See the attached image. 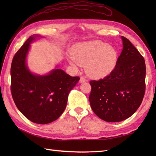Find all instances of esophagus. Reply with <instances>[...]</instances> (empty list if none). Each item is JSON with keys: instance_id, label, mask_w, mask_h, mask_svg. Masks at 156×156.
Listing matches in <instances>:
<instances>
[{"instance_id": "obj_1", "label": "esophagus", "mask_w": 156, "mask_h": 156, "mask_svg": "<svg viewBox=\"0 0 156 156\" xmlns=\"http://www.w3.org/2000/svg\"><path fill=\"white\" fill-rule=\"evenodd\" d=\"M87 81V79L84 77V76H81L80 79V82H84Z\"/></svg>"}]
</instances>
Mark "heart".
Listing matches in <instances>:
<instances>
[{"label":"heart","instance_id":"b5f03b06","mask_svg":"<svg viewBox=\"0 0 156 156\" xmlns=\"http://www.w3.org/2000/svg\"><path fill=\"white\" fill-rule=\"evenodd\" d=\"M117 59V50L108 43L93 41L76 45L73 50V57L69 58V62L75 68L85 65L89 76L101 78L113 71Z\"/></svg>","mask_w":156,"mask_h":156}]
</instances>
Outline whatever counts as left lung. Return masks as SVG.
<instances>
[{
  "mask_svg": "<svg viewBox=\"0 0 156 156\" xmlns=\"http://www.w3.org/2000/svg\"><path fill=\"white\" fill-rule=\"evenodd\" d=\"M122 50L115 69L99 80H90L91 108L107 122L130 117L140 107L145 91V59L128 39L122 36Z\"/></svg>",
  "mask_w": 156,
  "mask_h": 156,
  "instance_id": "obj_1",
  "label": "left lung"
}]
</instances>
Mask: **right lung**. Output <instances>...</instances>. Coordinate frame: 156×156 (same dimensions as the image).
Wrapping results in <instances>:
<instances>
[{"instance_id":"1","label":"right lung","mask_w":156,"mask_h":156,"mask_svg":"<svg viewBox=\"0 0 156 156\" xmlns=\"http://www.w3.org/2000/svg\"><path fill=\"white\" fill-rule=\"evenodd\" d=\"M37 35L29 37L13 57L11 90L19 111L29 120L47 124L58 119L64 111L69 92L80 78L72 77L60 69L46 76H37L29 72L25 59L29 44Z\"/></svg>"}]
</instances>
